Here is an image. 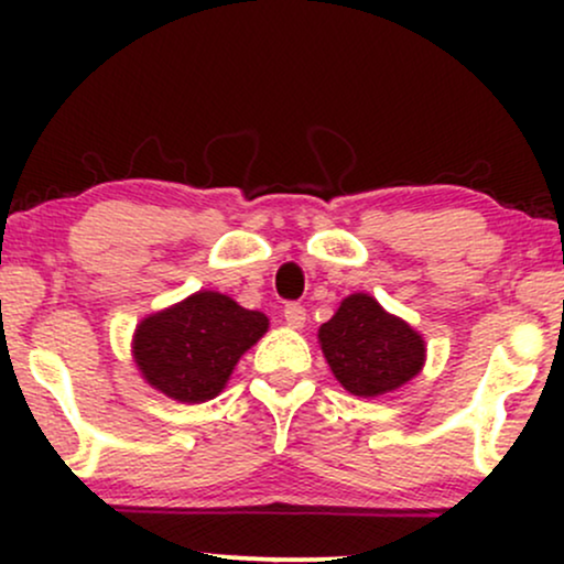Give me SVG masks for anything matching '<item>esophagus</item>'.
Returning <instances> with one entry per match:
<instances>
[{
  "label": "esophagus",
  "mask_w": 564,
  "mask_h": 564,
  "mask_svg": "<svg viewBox=\"0 0 564 564\" xmlns=\"http://www.w3.org/2000/svg\"><path fill=\"white\" fill-rule=\"evenodd\" d=\"M283 321H286L289 328H302L304 321H307V313H304L302 304H286L283 307Z\"/></svg>",
  "instance_id": "34e87169"
}]
</instances>
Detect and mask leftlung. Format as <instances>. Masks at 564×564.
<instances>
[{
  "label": "left lung",
  "instance_id": "left-lung-1",
  "mask_svg": "<svg viewBox=\"0 0 564 564\" xmlns=\"http://www.w3.org/2000/svg\"><path fill=\"white\" fill-rule=\"evenodd\" d=\"M328 368L355 398H379L419 377L426 360L424 336L387 313L371 294L355 291L318 328Z\"/></svg>",
  "mask_w": 564,
  "mask_h": 564
}]
</instances>
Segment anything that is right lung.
I'll use <instances>...</instances> for the list:
<instances>
[{
  "mask_svg": "<svg viewBox=\"0 0 564 564\" xmlns=\"http://www.w3.org/2000/svg\"><path fill=\"white\" fill-rule=\"evenodd\" d=\"M260 310H246L228 294L196 291L183 302L145 315L132 336L140 377L177 403H206L228 384L246 349L268 334Z\"/></svg>",
  "mask_w": 564,
  "mask_h": 564,
  "instance_id": "right-lung-1",
  "label": "right lung"
}]
</instances>
